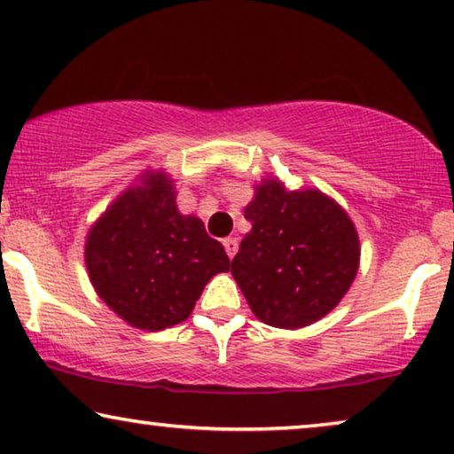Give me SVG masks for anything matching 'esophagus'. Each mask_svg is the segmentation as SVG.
<instances>
[{
    "mask_svg": "<svg viewBox=\"0 0 454 454\" xmlns=\"http://www.w3.org/2000/svg\"><path fill=\"white\" fill-rule=\"evenodd\" d=\"M223 247H225L227 255L233 260L235 254H237V249H239V241H237L235 237H227V239H223Z\"/></svg>",
    "mask_w": 454,
    "mask_h": 454,
    "instance_id": "esophagus-1",
    "label": "esophagus"
}]
</instances>
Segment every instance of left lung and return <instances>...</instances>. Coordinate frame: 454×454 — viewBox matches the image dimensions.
Returning <instances> with one entry per match:
<instances>
[{"label": "left lung", "instance_id": "1", "mask_svg": "<svg viewBox=\"0 0 454 454\" xmlns=\"http://www.w3.org/2000/svg\"><path fill=\"white\" fill-rule=\"evenodd\" d=\"M251 231L231 274L254 315L278 329H302L340 302L359 268L353 221L315 188L288 192L278 180L246 207Z\"/></svg>", "mask_w": 454, "mask_h": 454}]
</instances>
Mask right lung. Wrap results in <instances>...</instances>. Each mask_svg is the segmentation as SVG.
I'll return each mask as SVG.
<instances>
[{
  "label": "right lung",
  "mask_w": 454,
  "mask_h": 454,
  "mask_svg": "<svg viewBox=\"0 0 454 454\" xmlns=\"http://www.w3.org/2000/svg\"><path fill=\"white\" fill-rule=\"evenodd\" d=\"M85 263L103 302L144 331L183 323L207 282L231 268L203 221L178 213L164 172L128 188L90 227Z\"/></svg>",
  "instance_id": "1"
}]
</instances>
